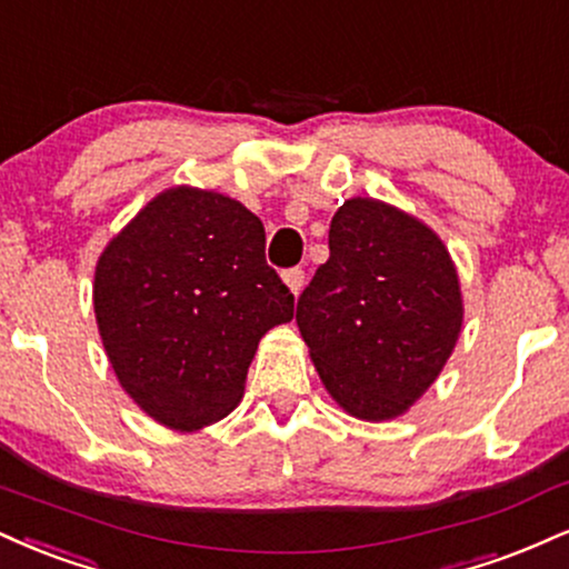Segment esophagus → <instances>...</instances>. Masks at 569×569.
<instances>
[{
	"instance_id": "esophagus-1",
	"label": "esophagus",
	"mask_w": 569,
	"mask_h": 569,
	"mask_svg": "<svg viewBox=\"0 0 569 569\" xmlns=\"http://www.w3.org/2000/svg\"><path fill=\"white\" fill-rule=\"evenodd\" d=\"M283 283L289 286V291L293 297H299L305 289V270H299V267H293V270H286L283 272Z\"/></svg>"
}]
</instances>
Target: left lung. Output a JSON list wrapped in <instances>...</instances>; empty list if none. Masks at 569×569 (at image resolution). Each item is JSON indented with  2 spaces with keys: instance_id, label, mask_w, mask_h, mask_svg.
<instances>
[{
  "instance_id": "obj_1",
  "label": "left lung",
  "mask_w": 569,
  "mask_h": 569,
  "mask_svg": "<svg viewBox=\"0 0 569 569\" xmlns=\"http://www.w3.org/2000/svg\"><path fill=\"white\" fill-rule=\"evenodd\" d=\"M328 249L299 297V333L347 416L392 421L435 385L461 337L456 262L423 219L371 196L341 203Z\"/></svg>"
}]
</instances>
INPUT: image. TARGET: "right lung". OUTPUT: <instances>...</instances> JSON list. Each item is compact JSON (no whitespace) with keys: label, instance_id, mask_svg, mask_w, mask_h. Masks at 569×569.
<instances>
[{"label":"right lung","instance_id":"obj_1","mask_svg":"<svg viewBox=\"0 0 569 569\" xmlns=\"http://www.w3.org/2000/svg\"><path fill=\"white\" fill-rule=\"evenodd\" d=\"M92 305L121 389L182 435L241 402L259 341L293 318L259 217L193 184L156 193L106 243Z\"/></svg>","mask_w":569,"mask_h":569}]
</instances>
